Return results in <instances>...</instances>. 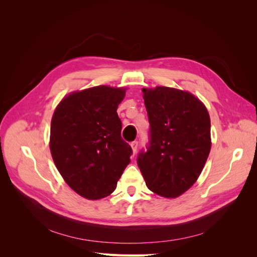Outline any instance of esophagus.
Instances as JSON below:
<instances>
[{
  "label": "esophagus",
  "mask_w": 257,
  "mask_h": 257,
  "mask_svg": "<svg viewBox=\"0 0 257 257\" xmlns=\"http://www.w3.org/2000/svg\"><path fill=\"white\" fill-rule=\"evenodd\" d=\"M131 147H132V150H133V153L135 154L137 152V148H138V142L134 141L131 143Z\"/></svg>",
  "instance_id": "esophagus-1"
}]
</instances>
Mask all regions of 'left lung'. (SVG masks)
Returning <instances> with one entry per match:
<instances>
[{"label":"left lung","mask_w":257,"mask_h":257,"mask_svg":"<svg viewBox=\"0 0 257 257\" xmlns=\"http://www.w3.org/2000/svg\"><path fill=\"white\" fill-rule=\"evenodd\" d=\"M150 123L149 144L137 157L148 189L176 198L195 183L211 148L210 118L191 93L174 88L143 89Z\"/></svg>","instance_id":"1"}]
</instances>
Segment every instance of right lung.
I'll use <instances>...</instances> for the list:
<instances>
[{
  "label": "right lung",
  "mask_w": 257,
  "mask_h": 257,
  "mask_svg": "<svg viewBox=\"0 0 257 257\" xmlns=\"http://www.w3.org/2000/svg\"><path fill=\"white\" fill-rule=\"evenodd\" d=\"M125 89L107 85L74 92L53 113L50 151L61 176L79 195L104 198L130 164L133 153L121 137L116 108Z\"/></svg>",
  "instance_id": "obj_1"
}]
</instances>
